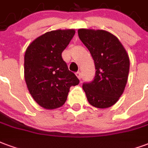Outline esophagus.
Listing matches in <instances>:
<instances>
[{
    "label": "esophagus",
    "instance_id": "34e87169",
    "mask_svg": "<svg viewBox=\"0 0 148 148\" xmlns=\"http://www.w3.org/2000/svg\"><path fill=\"white\" fill-rule=\"evenodd\" d=\"M75 75L77 76V78L79 79H81V73L80 72H77V73H75Z\"/></svg>",
    "mask_w": 148,
    "mask_h": 148
}]
</instances>
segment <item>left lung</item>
Here are the masks:
<instances>
[{
  "instance_id": "1",
  "label": "left lung",
  "mask_w": 148,
  "mask_h": 148,
  "mask_svg": "<svg viewBox=\"0 0 148 148\" xmlns=\"http://www.w3.org/2000/svg\"><path fill=\"white\" fill-rule=\"evenodd\" d=\"M78 35L93 58L95 76L83 89L90 105L109 108L125 90L129 72V54L115 35L103 30L79 29Z\"/></svg>"
}]
</instances>
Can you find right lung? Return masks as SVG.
Segmentation results:
<instances>
[{"mask_svg": "<svg viewBox=\"0 0 148 148\" xmlns=\"http://www.w3.org/2000/svg\"><path fill=\"white\" fill-rule=\"evenodd\" d=\"M75 32L74 29L46 32L35 38L26 49L27 87L34 101L46 110L62 106L70 87L79 83L61 57Z\"/></svg>", "mask_w": 148, "mask_h": 148, "instance_id": "right-lung-1", "label": "right lung"}]
</instances>
